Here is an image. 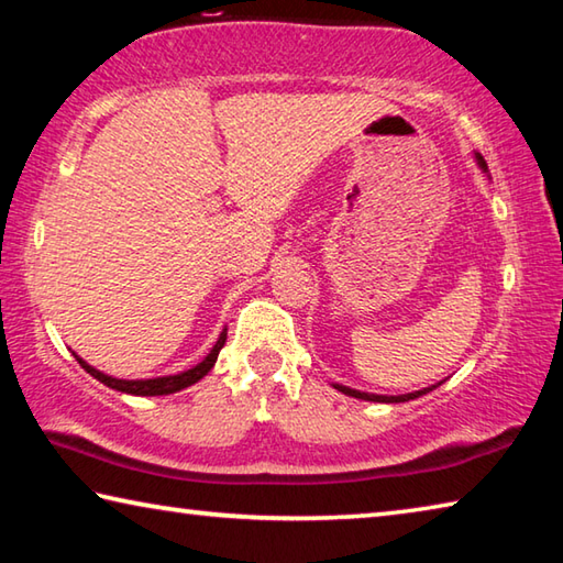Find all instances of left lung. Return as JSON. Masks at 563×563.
Returning a JSON list of instances; mask_svg holds the SVG:
<instances>
[{
    "mask_svg": "<svg viewBox=\"0 0 563 563\" xmlns=\"http://www.w3.org/2000/svg\"><path fill=\"white\" fill-rule=\"evenodd\" d=\"M476 164H479V168L484 170V174H489L487 170V164H484V158L476 154ZM442 383H437V385H432V387H422V389H417V393H407V395H373V393H360V389H352V387H345V385H332L338 389V393H342V395H347V397H357V399H367V402H387V405H393V402H409V399H417V397H422V395H427V393H432L434 387H440Z\"/></svg>",
    "mask_w": 563,
    "mask_h": 563,
    "instance_id": "left-lung-1",
    "label": "left lung"
}]
</instances>
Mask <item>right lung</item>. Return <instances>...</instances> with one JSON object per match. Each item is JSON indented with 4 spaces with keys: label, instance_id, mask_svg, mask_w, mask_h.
Returning a JSON list of instances; mask_svg holds the SVG:
<instances>
[{
    "label": "right lung",
    "instance_id": "obj_1",
    "mask_svg": "<svg viewBox=\"0 0 563 563\" xmlns=\"http://www.w3.org/2000/svg\"><path fill=\"white\" fill-rule=\"evenodd\" d=\"M225 335H228V328H223L221 335H218L216 345L211 347V352L198 362V365H194L190 369H184V373L178 375H164V377H148V379H121V377H111V375H103L101 369L91 367L87 360H81L79 355L74 352V357L79 360V365L87 369V373L99 379V383H103L111 389H117V393H123V395H136V397H158V395H174V393H180V389H186L190 385H196L198 379H203L208 373H211L216 360H218V352H221V347L225 345Z\"/></svg>",
    "mask_w": 563,
    "mask_h": 563
}]
</instances>
